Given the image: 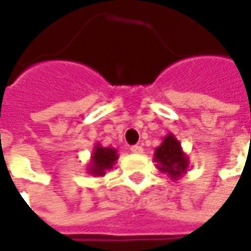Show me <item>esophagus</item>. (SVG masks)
<instances>
[{"label": "esophagus", "mask_w": 251, "mask_h": 251, "mask_svg": "<svg viewBox=\"0 0 251 251\" xmlns=\"http://www.w3.org/2000/svg\"><path fill=\"white\" fill-rule=\"evenodd\" d=\"M130 151L133 153H136V154H141L144 149H142V148L140 147V145H133V147L130 148Z\"/></svg>", "instance_id": "esophagus-1"}]
</instances>
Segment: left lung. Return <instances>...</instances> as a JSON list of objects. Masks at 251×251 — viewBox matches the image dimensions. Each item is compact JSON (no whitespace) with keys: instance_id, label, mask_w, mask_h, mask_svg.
<instances>
[{"instance_id":"obj_1","label":"left lung","mask_w":251,"mask_h":251,"mask_svg":"<svg viewBox=\"0 0 251 251\" xmlns=\"http://www.w3.org/2000/svg\"><path fill=\"white\" fill-rule=\"evenodd\" d=\"M153 161L160 172L167 174L171 180L177 181L181 179L189 168V158L185 154L181 144L172 134L168 133L163 138V142L154 149Z\"/></svg>"}]
</instances>
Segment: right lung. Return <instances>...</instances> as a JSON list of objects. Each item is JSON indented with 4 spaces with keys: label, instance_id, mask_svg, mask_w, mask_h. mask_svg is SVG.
Returning <instances> with one entry per match:
<instances>
[{
    "label": "right lung",
    "instance_id": "obj_1",
    "mask_svg": "<svg viewBox=\"0 0 251 251\" xmlns=\"http://www.w3.org/2000/svg\"><path fill=\"white\" fill-rule=\"evenodd\" d=\"M118 151L111 147H102L100 144H95V147L90 157V163L87 165V174L93 175L95 177L104 176L107 171L113 169V167L118 160Z\"/></svg>",
    "mask_w": 251,
    "mask_h": 251
}]
</instances>
